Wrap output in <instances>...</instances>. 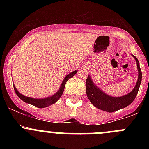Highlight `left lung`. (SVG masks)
<instances>
[{"label":"left lung","mask_w":149,"mask_h":149,"mask_svg":"<svg viewBox=\"0 0 149 149\" xmlns=\"http://www.w3.org/2000/svg\"><path fill=\"white\" fill-rule=\"evenodd\" d=\"M132 56L134 58L137 63L139 78H138L137 83L135 86L134 88L126 95L119 97H114L107 95L94 84V82L91 80V76H88L86 80V95L89 101L94 107L103 111L113 112L128 106L130 104L133 102L139 92L141 79H142V73H141L139 62L137 58L133 55H132Z\"/></svg>","instance_id":"8db88e82"}]
</instances>
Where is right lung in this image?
Instances as JSON below:
<instances>
[{
    "mask_svg": "<svg viewBox=\"0 0 149 149\" xmlns=\"http://www.w3.org/2000/svg\"><path fill=\"white\" fill-rule=\"evenodd\" d=\"M77 73V70H75V71L71 72V73H68L67 76H65V79H63V83L61 84V87H60L59 90L58 91V92L55 93L54 95L51 96V97H47V98H44V99H34V98H31V97H25V96L22 95V94L18 91V90L16 89V86H14V84H13V88H14L15 90V92L16 94H17L18 97L21 99L22 100H23L24 102L30 104L31 105H34V106L37 107L38 108H44L46 107L49 106V105H52L53 104H55L61 98V97L62 96L63 93L64 91V88H65V85L67 82V81L69 79L73 77L76 73Z\"/></svg>",
    "mask_w": 149,
    "mask_h": 149,
    "instance_id": "obj_1",
    "label": "right lung"
}]
</instances>
